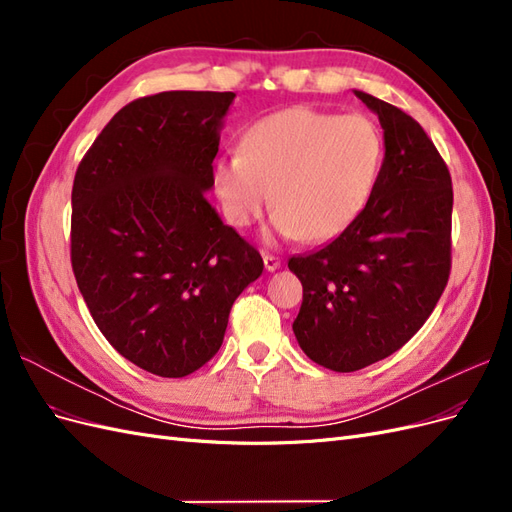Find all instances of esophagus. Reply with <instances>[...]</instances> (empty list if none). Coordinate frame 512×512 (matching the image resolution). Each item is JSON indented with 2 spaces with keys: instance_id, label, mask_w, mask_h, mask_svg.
Listing matches in <instances>:
<instances>
[{
  "instance_id": "esophagus-1",
  "label": "esophagus",
  "mask_w": 512,
  "mask_h": 512,
  "mask_svg": "<svg viewBox=\"0 0 512 512\" xmlns=\"http://www.w3.org/2000/svg\"><path fill=\"white\" fill-rule=\"evenodd\" d=\"M262 262H265V269L269 273H273V271H277V269L282 267V260L277 258V256H273V254H262Z\"/></svg>"
}]
</instances>
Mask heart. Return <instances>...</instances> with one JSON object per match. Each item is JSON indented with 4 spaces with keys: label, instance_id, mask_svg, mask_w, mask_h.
<instances>
[{
    "label": "heart",
    "instance_id": "b5f03b06",
    "mask_svg": "<svg viewBox=\"0 0 512 512\" xmlns=\"http://www.w3.org/2000/svg\"><path fill=\"white\" fill-rule=\"evenodd\" d=\"M382 160L374 119L292 106L247 126L241 151L213 162L211 183L228 224H254L273 200L277 235L318 243L359 218Z\"/></svg>",
    "mask_w": 512,
    "mask_h": 512
}]
</instances>
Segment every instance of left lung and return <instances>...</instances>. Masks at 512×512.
Returning a JSON list of instances; mask_svg holds the SVG:
<instances>
[{
	"instance_id": "1",
	"label": "left lung",
	"mask_w": 512,
	"mask_h": 512,
	"mask_svg": "<svg viewBox=\"0 0 512 512\" xmlns=\"http://www.w3.org/2000/svg\"><path fill=\"white\" fill-rule=\"evenodd\" d=\"M384 130L367 207L320 250L292 256L303 284L292 331L314 363L356 371L404 346L440 301L451 273V175L425 130L397 106L354 89Z\"/></svg>"
}]
</instances>
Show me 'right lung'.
Segmentation results:
<instances>
[{
    "label": "right lung",
    "mask_w": 512,
    "mask_h": 512,
    "mask_svg": "<svg viewBox=\"0 0 512 512\" xmlns=\"http://www.w3.org/2000/svg\"><path fill=\"white\" fill-rule=\"evenodd\" d=\"M232 91H162L106 123L72 185V269L98 329L162 378L203 367L262 258L205 198Z\"/></svg>",
    "instance_id": "right-lung-1"
}]
</instances>
